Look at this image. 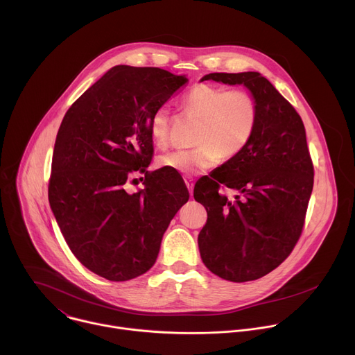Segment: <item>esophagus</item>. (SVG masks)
<instances>
[{
    "instance_id": "1",
    "label": "esophagus",
    "mask_w": 355,
    "mask_h": 355,
    "mask_svg": "<svg viewBox=\"0 0 355 355\" xmlns=\"http://www.w3.org/2000/svg\"><path fill=\"white\" fill-rule=\"evenodd\" d=\"M185 185L188 187V191H189V193H191V196H192V192H193V181H192L191 178H185Z\"/></svg>"
}]
</instances>
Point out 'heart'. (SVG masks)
I'll return each mask as SVG.
<instances>
[{
  "instance_id": "heart-1",
  "label": "heart",
  "mask_w": 355,
  "mask_h": 355,
  "mask_svg": "<svg viewBox=\"0 0 355 355\" xmlns=\"http://www.w3.org/2000/svg\"><path fill=\"white\" fill-rule=\"evenodd\" d=\"M182 105L200 118V125L195 137L196 147L171 151L160 157L159 164L175 173H204L220 157H237L257 130L259 103L247 89L196 84L182 96ZM150 133L159 148L168 146L170 119L166 108H159L151 116Z\"/></svg>"
}]
</instances>
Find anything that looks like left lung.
<instances>
[{
    "label": "left lung",
    "mask_w": 355,
    "mask_h": 355,
    "mask_svg": "<svg viewBox=\"0 0 355 355\" xmlns=\"http://www.w3.org/2000/svg\"><path fill=\"white\" fill-rule=\"evenodd\" d=\"M204 80L244 84L259 103L248 146L193 189L195 200L210 209L198 236L202 261L223 279L254 281L285 261L305 225L315 177L305 126L260 73H212ZM220 187L234 189L235 198L227 200Z\"/></svg>",
    "instance_id": "obj_1"
}]
</instances>
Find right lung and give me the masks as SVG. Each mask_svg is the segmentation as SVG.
Listing matches in <instances>:
<instances>
[{"mask_svg":"<svg viewBox=\"0 0 355 355\" xmlns=\"http://www.w3.org/2000/svg\"><path fill=\"white\" fill-rule=\"evenodd\" d=\"M185 84L159 67L116 66L63 118L49 202L76 259L99 277L129 281L153 267L164 232L189 198L173 171H147L151 116ZM136 172L145 173V188L130 194Z\"/></svg>","mask_w":355,"mask_h":355,"instance_id":"add662e5","label":"right lung"}]
</instances>
